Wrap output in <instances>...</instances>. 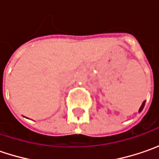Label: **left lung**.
Listing matches in <instances>:
<instances>
[{"label": "left lung", "mask_w": 159, "mask_h": 159, "mask_svg": "<svg viewBox=\"0 0 159 159\" xmlns=\"http://www.w3.org/2000/svg\"><path fill=\"white\" fill-rule=\"evenodd\" d=\"M144 105H145V101H143V104H142V105H141V107H140V109H139V112H141V111H143V109Z\"/></svg>", "instance_id": "left-lung-1"}]
</instances>
